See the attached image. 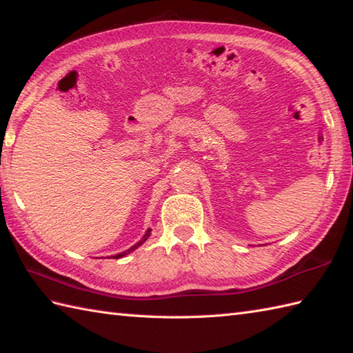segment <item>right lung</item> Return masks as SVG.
Wrapping results in <instances>:
<instances>
[{
	"label": "right lung",
	"instance_id": "1",
	"mask_svg": "<svg viewBox=\"0 0 353 353\" xmlns=\"http://www.w3.org/2000/svg\"><path fill=\"white\" fill-rule=\"evenodd\" d=\"M150 234H151V230H148L146 231V234H145V236L142 237V240H140L139 243H136V245L134 246H132V248H130V249H127V250H125V252H121V254H117V255H114L113 258H122L123 255H127V254H130L131 252V250H134V249H137L140 245H143V243L148 240V237H150Z\"/></svg>",
	"mask_w": 353,
	"mask_h": 353
}]
</instances>
